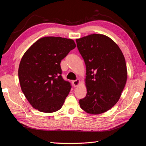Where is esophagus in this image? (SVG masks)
<instances>
[{
	"label": "esophagus",
	"mask_w": 146,
	"mask_h": 146,
	"mask_svg": "<svg viewBox=\"0 0 146 146\" xmlns=\"http://www.w3.org/2000/svg\"><path fill=\"white\" fill-rule=\"evenodd\" d=\"M80 80H76L73 81H72V83H73V86H74V87H77V86L79 85V84H80Z\"/></svg>",
	"instance_id": "34e87169"
}]
</instances>
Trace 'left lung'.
<instances>
[{"mask_svg": "<svg viewBox=\"0 0 146 146\" xmlns=\"http://www.w3.org/2000/svg\"><path fill=\"white\" fill-rule=\"evenodd\" d=\"M86 66V97L80 100L89 114L103 113L119 100L126 84L127 71L123 53L113 40L102 34L76 40Z\"/></svg>", "mask_w": 146, "mask_h": 146, "instance_id": "obj_1", "label": "left lung"}]
</instances>
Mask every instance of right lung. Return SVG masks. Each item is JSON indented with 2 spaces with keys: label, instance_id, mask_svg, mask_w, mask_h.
I'll list each match as a JSON object with an SVG mask.
<instances>
[{
  "label": "right lung",
  "instance_id": "add662e5",
  "mask_svg": "<svg viewBox=\"0 0 146 146\" xmlns=\"http://www.w3.org/2000/svg\"><path fill=\"white\" fill-rule=\"evenodd\" d=\"M76 44L72 39L46 36L37 40L20 62L19 80L32 107L43 112L59 110L72 88L62 76L61 60Z\"/></svg>",
  "mask_w": 146,
  "mask_h": 146
}]
</instances>
